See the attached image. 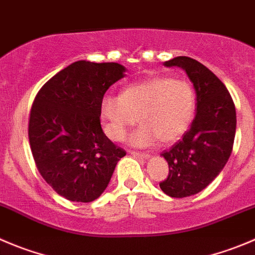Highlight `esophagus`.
Here are the masks:
<instances>
[{"label": "esophagus", "instance_id": "esophagus-1", "mask_svg": "<svg viewBox=\"0 0 255 255\" xmlns=\"http://www.w3.org/2000/svg\"><path fill=\"white\" fill-rule=\"evenodd\" d=\"M129 153L132 154L133 157H137V158H147L149 156L147 152H138V151H129Z\"/></svg>", "mask_w": 255, "mask_h": 255}]
</instances>
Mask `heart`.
Masks as SVG:
<instances>
[{"mask_svg":"<svg viewBox=\"0 0 255 255\" xmlns=\"http://www.w3.org/2000/svg\"><path fill=\"white\" fill-rule=\"evenodd\" d=\"M102 116L114 141H123L127 130L139 122L132 135L135 146H147L158 138L172 143L189 130L196 112V93L191 83L171 77H154L134 83L102 101Z\"/></svg>","mask_w":255,"mask_h":255,"instance_id":"heart-1","label":"heart"}]
</instances>
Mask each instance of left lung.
I'll return each instance as SVG.
<instances>
[{
  "mask_svg": "<svg viewBox=\"0 0 255 255\" xmlns=\"http://www.w3.org/2000/svg\"><path fill=\"white\" fill-rule=\"evenodd\" d=\"M186 71L196 92V116L190 129L161 153L168 163L160 187L171 197H186L205 189L229 160L237 129V113L227 87L205 65L187 56L166 61Z\"/></svg>",
  "mask_w": 255,
  "mask_h": 255,
  "instance_id": "1",
  "label": "left lung"
}]
</instances>
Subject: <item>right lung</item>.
Returning <instances> with one entry per match:
<instances>
[{"label": "right lung", "mask_w": 255, "mask_h": 255, "mask_svg": "<svg viewBox=\"0 0 255 255\" xmlns=\"http://www.w3.org/2000/svg\"><path fill=\"white\" fill-rule=\"evenodd\" d=\"M125 71L117 63L75 61L35 97L28 118L35 165L46 184L70 201L98 199L126 156L104 134L99 118L104 94Z\"/></svg>", "instance_id": "right-lung-1"}]
</instances>
